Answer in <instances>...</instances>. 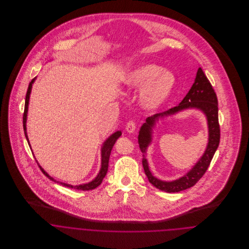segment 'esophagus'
<instances>
[{"label": "esophagus", "instance_id": "esophagus-1", "mask_svg": "<svg viewBox=\"0 0 249 249\" xmlns=\"http://www.w3.org/2000/svg\"><path fill=\"white\" fill-rule=\"evenodd\" d=\"M125 129H126V131L128 133H133L135 131V129H136V125H135V124L133 122H128L127 124H126Z\"/></svg>", "mask_w": 249, "mask_h": 249}]
</instances>
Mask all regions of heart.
Instances as JSON below:
<instances>
[{
    "instance_id": "heart-1",
    "label": "heart",
    "mask_w": 249,
    "mask_h": 249,
    "mask_svg": "<svg viewBox=\"0 0 249 249\" xmlns=\"http://www.w3.org/2000/svg\"><path fill=\"white\" fill-rule=\"evenodd\" d=\"M129 89L139 90L140 104L147 111H156L164 107L173 96L177 78L173 71L155 64H143L134 68L124 77Z\"/></svg>"
}]
</instances>
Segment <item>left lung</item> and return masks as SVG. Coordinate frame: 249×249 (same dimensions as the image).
Here are the masks:
<instances>
[{
    "label": "left lung",
    "instance_id": "obj_1",
    "mask_svg": "<svg viewBox=\"0 0 249 249\" xmlns=\"http://www.w3.org/2000/svg\"><path fill=\"white\" fill-rule=\"evenodd\" d=\"M196 108L201 110L207 117L209 125V142L205 153L195 164V166L183 177L172 181H165L155 178L150 172L146 159V151L152 142L153 128L160 118L168 115L175 114L183 109ZM220 138V130L218 124V108L217 99L213 87L204 74L201 68L196 71V79L190 91L178 107H173L168 111L155 114L146 118L142 124L139 135L138 142L142 152V167L148 181L157 189L167 193H178L193 187L207 171L213 154L218 146Z\"/></svg>",
    "mask_w": 249,
    "mask_h": 249
}]
</instances>
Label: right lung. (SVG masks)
Returning <instances> with one entry per match:
<instances>
[{
	"mask_svg": "<svg viewBox=\"0 0 249 249\" xmlns=\"http://www.w3.org/2000/svg\"><path fill=\"white\" fill-rule=\"evenodd\" d=\"M36 81V78H34L30 85H29V88H28V92H27V95H26V103H25V111H24V116H23V125H24V131H25V136H26V139L29 142L30 146H31V143L29 141V137H28V134H27V117H28V111H29V104H30V97H31V93H32V88H33V84L34 82ZM122 135V131L121 130H118L116 132H114L113 134H111L107 140L103 143V146H102V165H101V170L98 174V176L96 178H94L92 181L86 183V184H80V185H71V184H67V183H63V182H60V181H57L55 180L54 178H52L47 172L44 171V169L39 165L40 167V170L42 171V173L47 177L49 178V179H51L52 181L55 182V183H58L62 186H65V187H68V188H71V189H75V190H81V191H89V190H93L95 188H97L98 186L101 185V183L103 182V179L105 178V177L107 176V170H108V163H109V157H110V154H111V150L115 144L116 141L121 137Z\"/></svg>",
	"mask_w": 249,
	"mask_h": 249,
	"instance_id": "right-lung-1",
	"label": "right lung"
}]
</instances>
